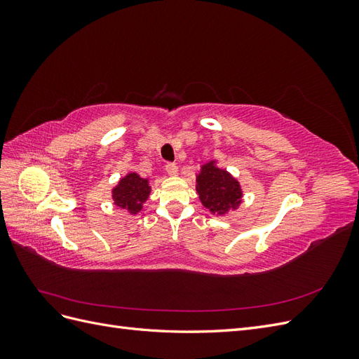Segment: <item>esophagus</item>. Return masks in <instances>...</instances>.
I'll return each instance as SVG.
<instances>
[{
  "instance_id": "1",
  "label": "esophagus",
  "mask_w": 359,
  "mask_h": 359,
  "mask_svg": "<svg viewBox=\"0 0 359 359\" xmlns=\"http://www.w3.org/2000/svg\"><path fill=\"white\" fill-rule=\"evenodd\" d=\"M165 169H166V172L169 173L170 177H175L177 173H178V166L175 165V163H168V165L165 166Z\"/></svg>"
}]
</instances>
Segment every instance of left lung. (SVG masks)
I'll return each instance as SVG.
<instances>
[{
  "instance_id": "obj_1",
  "label": "left lung",
  "mask_w": 359,
  "mask_h": 359,
  "mask_svg": "<svg viewBox=\"0 0 359 359\" xmlns=\"http://www.w3.org/2000/svg\"><path fill=\"white\" fill-rule=\"evenodd\" d=\"M196 190L205 208L220 215L229 210H236L243 198L240 182L229 172L217 168L215 161L202 166L196 177Z\"/></svg>"
}]
</instances>
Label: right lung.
<instances>
[{
  "label": "right lung",
  "instance_id": "obj_1",
  "mask_svg": "<svg viewBox=\"0 0 359 359\" xmlns=\"http://www.w3.org/2000/svg\"><path fill=\"white\" fill-rule=\"evenodd\" d=\"M149 182L132 172L119 180L118 186L112 190V199L119 208L127 210L130 214H137L142 210V203L149 196Z\"/></svg>",
  "mask_w": 359,
  "mask_h": 359
}]
</instances>
